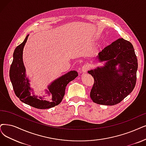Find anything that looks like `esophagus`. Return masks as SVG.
<instances>
[{
  "instance_id": "34e87169",
  "label": "esophagus",
  "mask_w": 146,
  "mask_h": 146,
  "mask_svg": "<svg viewBox=\"0 0 146 146\" xmlns=\"http://www.w3.org/2000/svg\"><path fill=\"white\" fill-rule=\"evenodd\" d=\"M88 69H89V66L86 65H84L82 66V68H81V72L83 73H86L87 71H88Z\"/></svg>"
}]
</instances>
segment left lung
<instances>
[{
    "label": "left lung",
    "instance_id": "8db88e82",
    "mask_svg": "<svg viewBox=\"0 0 146 146\" xmlns=\"http://www.w3.org/2000/svg\"><path fill=\"white\" fill-rule=\"evenodd\" d=\"M96 59L105 63L88 71L94 78L91 99L105 106L119 104L132 92L136 84L138 61L132 44L119 38L100 51Z\"/></svg>",
    "mask_w": 146,
    "mask_h": 146
}]
</instances>
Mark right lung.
<instances>
[{"label": "right lung", "mask_w": 146, "mask_h": 146, "mask_svg": "<svg viewBox=\"0 0 146 146\" xmlns=\"http://www.w3.org/2000/svg\"><path fill=\"white\" fill-rule=\"evenodd\" d=\"M29 35H27L24 41L15 48L9 69V77L15 94L21 102L36 108L48 109L54 107L61 102L65 95L67 84L78 76V72L76 71H69L48 86V90H45L46 96L51 95V101L44 100L45 96L38 97L35 95L33 89L31 87L30 80L26 76V68L23 60V48Z\"/></svg>", "instance_id": "right-lung-1"}]
</instances>
